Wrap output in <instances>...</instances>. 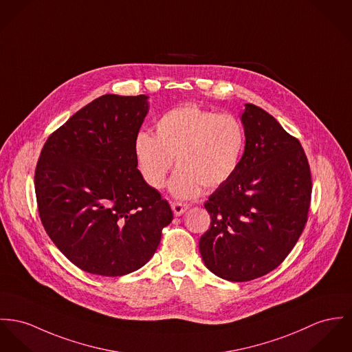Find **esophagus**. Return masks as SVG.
I'll return each mask as SVG.
<instances>
[{"instance_id":"esophagus-1","label":"esophagus","mask_w":352,"mask_h":352,"mask_svg":"<svg viewBox=\"0 0 352 352\" xmlns=\"http://www.w3.org/2000/svg\"><path fill=\"white\" fill-rule=\"evenodd\" d=\"M171 209H173V213H174V216L179 217L182 216L188 209H189V206L188 205H185V204H179V202H173L171 204Z\"/></svg>"}]
</instances>
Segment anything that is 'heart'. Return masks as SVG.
Masks as SVG:
<instances>
[{
  "label": "heart",
  "mask_w": 352,
  "mask_h": 352,
  "mask_svg": "<svg viewBox=\"0 0 352 352\" xmlns=\"http://www.w3.org/2000/svg\"><path fill=\"white\" fill-rule=\"evenodd\" d=\"M243 150L245 131L236 116L194 104L167 111L155 122L154 135L139 133L134 142L138 168L153 189H162L175 161L168 190L181 199L197 197L202 186L216 189L228 182Z\"/></svg>",
  "instance_id": "heart-1"
}]
</instances>
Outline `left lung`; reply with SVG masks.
Segmentation results:
<instances>
[{
  "label": "left lung",
  "mask_w": 352,
  "mask_h": 352,
  "mask_svg": "<svg viewBox=\"0 0 352 352\" xmlns=\"http://www.w3.org/2000/svg\"><path fill=\"white\" fill-rule=\"evenodd\" d=\"M243 160L205 202L212 222L199 253L216 276L243 283L277 268L298 243L311 202V171L296 138L254 104L241 113Z\"/></svg>",
  "instance_id": "obj_1"
}]
</instances>
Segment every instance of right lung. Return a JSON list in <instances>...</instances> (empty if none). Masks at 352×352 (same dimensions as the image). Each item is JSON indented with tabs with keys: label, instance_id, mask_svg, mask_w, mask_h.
Instances as JSON below:
<instances>
[{
	"label": "right lung",
	"instance_id": "1",
	"mask_svg": "<svg viewBox=\"0 0 352 352\" xmlns=\"http://www.w3.org/2000/svg\"><path fill=\"white\" fill-rule=\"evenodd\" d=\"M148 96L103 95L45 142L34 174L38 213L58 250L107 277L142 268L173 212L136 168L134 142Z\"/></svg>",
	"mask_w": 352,
	"mask_h": 352
}]
</instances>
